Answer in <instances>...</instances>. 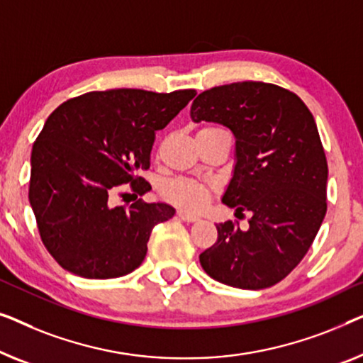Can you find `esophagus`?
<instances>
[{"instance_id": "34e87169", "label": "esophagus", "mask_w": 363, "mask_h": 363, "mask_svg": "<svg viewBox=\"0 0 363 363\" xmlns=\"http://www.w3.org/2000/svg\"><path fill=\"white\" fill-rule=\"evenodd\" d=\"M177 217H179L181 220H184V222H196V220H199L197 216H194V213H189L186 211H177Z\"/></svg>"}]
</instances>
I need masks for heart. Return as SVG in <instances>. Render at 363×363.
Segmentation results:
<instances>
[{"instance_id": "b5f03b06", "label": "heart", "mask_w": 363, "mask_h": 363, "mask_svg": "<svg viewBox=\"0 0 363 363\" xmlns=\"http://www.w3.org/2000/svg\"><path fill=\"white\" fill-rule=\"evenodd\" d=\"M161 196L182 211L196 212L207 203L211 197V186L187 177H174L162 184Z\"/></svg>"}]
</instances>
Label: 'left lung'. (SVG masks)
Wrapping results in <instances>:
<instances>
[{
	"label": "left lung",
	"mask_w": 363,
	"mask_h": 363,
	"mask_svg": "<svg viewBox=\"0 0 363 363\" xmlns=\"http://www.w3.org/2000/svg\"><path fill=\"white\" fill-rule=\"evenodd\" d=\"M194 121H213L235 136L233 177L222 202L252 212L248 228L227 220L201 253L208 277L240 289L284 279L308 253L328 212V160L314 116L283 86L235 82L199 94Z\"/></svg>",
	"instance_id": "obj_1"
}]
</instances>
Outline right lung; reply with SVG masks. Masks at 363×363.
I'll use <instances>...</instances> for the list:
<instances>
[{
  "label": "right lung",
  "instance_id": "obj_1",
  "mask_svg": "<svg viewBox=\"0 0 363 363\" xmlns=\"http://www.w3.org/2000/svg\"><path fill=\"white\" fill-rule=\"evenodd\" d=\"M196 94L89 91L49 115L33 145L29 202L44 247L64 269L108 279L143 263L152 228L176 211L161 202L115 206V194L151 189L138 174L150 169L156 131Z\"/></svg>",
  "mask_w": 363,
  "mask_h": 363
}]
</instances>
